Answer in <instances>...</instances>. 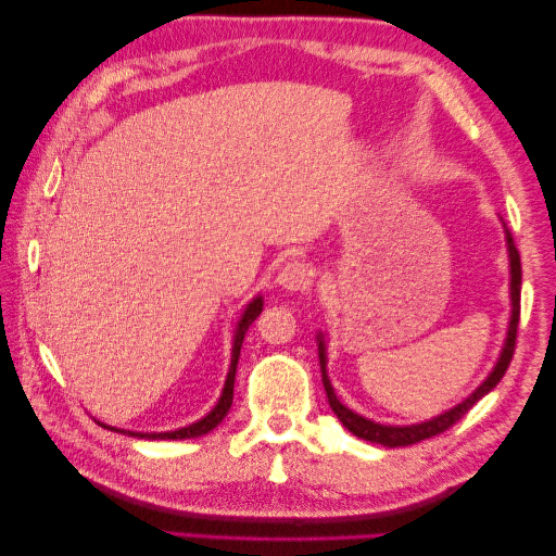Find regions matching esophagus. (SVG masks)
I'll use <instances>...</instances> for the list:
<instances>
[{
	"label": "esophagus",
	"instance_id": "esophagus-1",
	"mask_svg": "<svg viewBox=\"0 0 556 556\" xmlns=\"http://www.w3.org/2000/svg\"><path fill=\"white\" fill-rule=\"evenodd\" d=\"M315 270L305 261H288L278 273V286L286 290H307L313 286Z\"/></svg>",
	"mask_w": 556,
	"mask_h": 556
}]
</instances>
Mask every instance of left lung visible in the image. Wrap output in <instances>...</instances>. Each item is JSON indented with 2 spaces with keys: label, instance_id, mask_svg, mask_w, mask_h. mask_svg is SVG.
Returning <instances> with one entry per match:
<instances>
[{
  "label": "left lung",
  "instance_id": "obj_1",
  "mask_svg": "<svg viewBox=\"0 0 556 556\" xmlns=\"http://www.w3.org/2000/svg\"><path fill=\"white\" fill-rule=\"evenodd\" d=\"M505 229V243H507V261H509V305H513V311H509V323H507V338L503 350H500V357L495 362V367L490 369V375L483 379V384H480L476 391H472L470 396L463 399L460 404H456L448 412H443L439 416L429 418V421H421V424H408V426H391V424H379V421H371V418L362 416L357 412H352V408L344 406L340 402V396L334 394V387L330 377H327V342H325V332H317V354H320V371H323V384L327 391V402H330L334 416L340 418L344 429L350 433L357 435V439H364L369 443H379V445H387V448H402V445H412L418 441H426V439H433V435L443 433L445 429H451L453 424L460 421L463 416H466L472 406H476L480 399L485 394H490L497 387V381L505 377V371L509 367V359H513L515 354V338H517V323H520V286H522V266H520V253L515 249V241H513V233L507 231V226L503 224Z\"/></svg>",
  "mask_w": 556,
  "mask_h": 556
}]
</instances>
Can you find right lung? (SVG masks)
Segmentation results:
<instances>
[{"label": "right lung", "instance_id": "1", "mask_svg": "<svg viewBox=\"0 0 556 556\" xmlns=\"http://www.w3.org/2000/svg\"><path fill=\"white\" fill-rule=\"evenodd\" d=\"M263 311V298L256 295L251 300L249 305L243 307V313L239 317V323H236V330H233V344H231V364H229V375H226V381H224V389H222V396H218L216 406L208 412L206 416L199 418V421L189 424V426H181V429H175V431H162V433H140V431H121L115 429V426H105V429L111 431H121V433H127V435H138V439H152V441H185V439H197V435H204L208 431H214L218 424L224 421V416L229 414L231 408V402H233V381H236V364H239V354H241V344H243V338L245 332H249L251 323L256 320V317L261 315Z\"/></svg>", "mask_w": 556, "mask_h": 556}]
</instances>
